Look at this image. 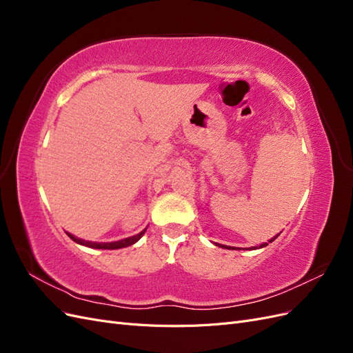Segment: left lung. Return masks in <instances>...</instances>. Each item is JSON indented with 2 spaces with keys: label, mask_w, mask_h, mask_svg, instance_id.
Returning a JSON list of instances; mask_svg holds the SVG:
<instances>
[{
  "label": "left lung",
  "mask_w": 353,
  "mask_h": 353,
  "mask_svg": "<svg viewBox=\"0 0 353 353\" xmlns=\"http://www.w3.org/2000/svg\"><path fill=\"white\" fill-rule=\"evenodd\" d=\"M280 234H281V232H280ZM280 234H276L275 237H272L271 240H268V243H272L276 237L280 236ZM268 243H262L261 245H254V248H250V249H253V250H254V249H262V248H265V245H268ZM216 245H219V248H222V249H228V250H230V249H231V250L236 249V248H232V245H223V244H218V243H216ZM237 249H239V248H237Z\"/></svg>",
  "instance_id": "left-lung-1"
}]
</instances>
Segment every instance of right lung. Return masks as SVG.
I'll list each match as a JSON object with an SVG mask.
<instances>
[{"label":"right lung","instance_id":"obj_1","mask_svg":"<svg viewBox=\"0 0 353 353\" xmlns=\"http://www.w3.org/2000/svg\"><path fill=\"white\" fill-rule=\"evenodd\" d=\"M145 230H147V228H144L141 232L135 234V236H132V237H128V239H123V240H117V241H108V243L82 240V239L74 237L73 234H70V232H68V231H66V234H68V236H69L74 243H78V244H81V245H85V248L101 249V250H114V249H122V248H128V245H132V244H135L138 240H140V239L144 236Z\"/></svg>","mask_w":353,"mask_h":353}]
</instances>
